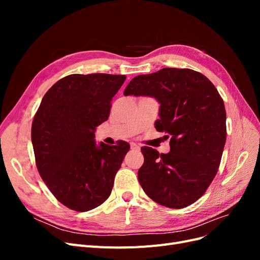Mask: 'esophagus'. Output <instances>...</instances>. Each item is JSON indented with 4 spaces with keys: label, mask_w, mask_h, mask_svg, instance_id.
I'll use <instances>...</instances> for the list:
<instances>
[{
    "label": "esophagus",
    "mask_w": 260,
    "mask_h": 260,
    "mask_svg": "<svg viewBox=\"0 0 260 260\" xmlns=\"http://www.w3.org/2000/svg\"><path fill=\"white\" fill-rule=\"evenodd\" d=\"M130 146H131V149H135V151H139L140 149V145H138L136 143H131Z\"/></svg>",
    "instance_id": "obj_1"
}]
</instances>
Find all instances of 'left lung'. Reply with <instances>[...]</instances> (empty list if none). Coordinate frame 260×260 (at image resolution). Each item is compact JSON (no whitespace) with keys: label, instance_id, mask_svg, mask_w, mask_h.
Listing matches in <instances>:
<instances>
[{"label":"left lung","instance_id":"1","mask_svg":"<svg viewBox=\"0 0 260 260\" xmlns=\"http://www.w3.org/2000/svg\"><path fill=\"white\" fill-rule=\"evenodd\" d=\"M123 94L158 101L155 128L171 137L167 154L141 148V186L159 205L190 206L206 192L221 160L226 139L223 100L205 76L187 68H162L137 76Z\"/></svg>","mask_w":260,"mask_h":260}]
</instances>
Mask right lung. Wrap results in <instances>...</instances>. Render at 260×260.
<instances>
[{
    "instance_id": "right-lung-1",
    "label": "right lung",
    "mask_w": 260,
    "mask_h": 260,
    "mask_svg": "<svg viewBox=\"0 0 260 260\" xmlns=\"http://www.w3.org/2000/svg\"><path fill=\"white\" fill-rule=\"evenodd\" d=\"M124 80V75H69L45 93L35 115L31 141L38 171L70 209L91 210L111 195L130 145L124 141L98 145L94 132L108 119Z\"/></svg>"
}]
</instances>
